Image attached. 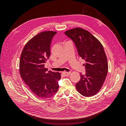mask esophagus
<instances>
[{
    "label": "esophagus",
    "mask_w": 126,
    "mask_h": 126,
    "mask_svg": "<svg viewBox=\"0 0 126 126\" xmlns=\"http://www.w3.org/2000/svg\"><path fill=\"white\" fill-rule=\"evenodd\" d=\"M63 75L64 76H68L70 75V72H66V71H64L63 72Z\"/></svg>",
    "instance_id": "34e87169"
}]
</instances>
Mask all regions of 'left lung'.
Masks as SVG:
<instances>
[{"label": "left lung", "instance_id": "obj_1", "mask_svg": "<svg viewBox=\"0 0 126 126\" xmlns=\"http://www.w3.org/2000/svg\"><path fill=\"white\" fill-rule=\"evenodd\" d=\"M64 33L75 43L79 56L86 62V73L80 74L76 89L82 96L89 97L97 94L107 75L108 65L104 47L100 42L82 28L68 30Z\"/></svg>", "mask_w": 126, "mask_h": 126}]
</instances>
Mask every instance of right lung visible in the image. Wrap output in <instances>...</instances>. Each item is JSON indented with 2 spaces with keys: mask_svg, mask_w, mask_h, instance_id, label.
<instances>
[{
  "mask_svg": "<svg viewBox=\"0 0 126 126\" xmlns=\"http://www.w3.org/2000/svg\"><path fill=\"white\" fill-rule=\"evenodd\" d=\"M57 33L53 31L40 32L25 45L19 61L21 78L32 92L39 98L51 97L59 88V72H47L45 63L50 55V45Z\"/></svg>",
  "mask_w": 126,
  "mask_h": 126,
  "instance_id": "1",
  "label": "right lung"
}]
</instances>
